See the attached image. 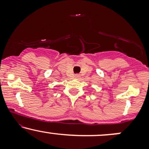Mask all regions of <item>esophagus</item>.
Masks as SVG:
<instances>
[{
	"instance_id": "1",
	"label": "esophagus",
	"mask_w": 149,
	"mask_h": 149,
	"mask_svg": "<svg viewBox=\"0 0 149 149\" xmlns=\"http://www.w3.org/2000/svg\"><path fill=\"white\" fill-rule=\"evenodd\" d=\"M75 76H76V78H78V77H80V76L78 74H76L75 75Z\"/></svg>"
}]
</instances>
